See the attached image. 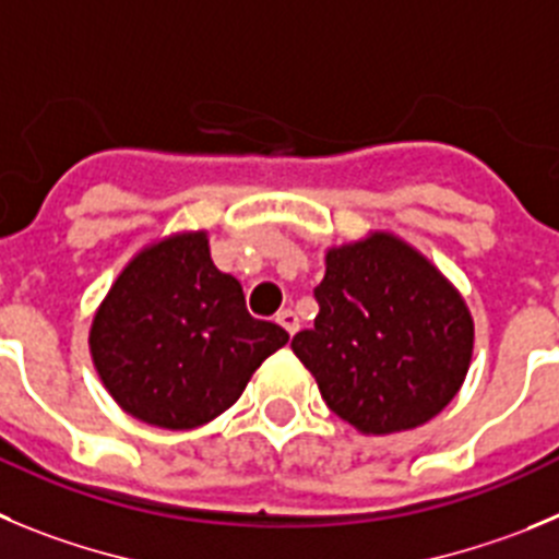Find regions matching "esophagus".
<instances>
[{
    "label": "esophagus",
    "instance_id": "obj_1",
    "mask_svg": "<svg viewBox=\"0 0 559 559\" xmlns=\"http://www.w3.org/2000/svg\"><path fill=\"white\" fill-rule=\"evenodd\" d=\"M275 320H278V325H284L286 334H298V329H300V317L295 314V311H292V309L278 311V317H275Z\"/></svg>",
    "mask_w": 559,
    "mask_h": 559
}]
</instances>
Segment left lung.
<instances>
[{"mask_svg":"<svg viewBox=\"0 0 559 559\" xmlns=\"http://www.w3.org/2000/svg\"><path fill=\"white\" fill-rule=\"evenodd\" d=\"M314 325L292 350L334 415L361 435L415 429L451 404L471 367L474 317L445 275L392 234L325 253Z\"/></svg>","mask_w":559,"mask_h":559,"instance_id":"8db88e82","label":"left lung"}]
</instances>
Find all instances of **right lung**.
Masks as SVG:
<instances>
[{
	"instance_id": "1",
	"label": "right lung",
	"mask_w": 559,
	"mask_h": 559,
	"mask_svg": "<svg viewBox=\"0 0 559 559\" xmlns=\"http://www.w3.org/2000/svg\"><path fill=\"white\" fill-rule=\"evenodd\" d=\"M286 340L281 325L250 317L242 284L214 267L205 230L139 250L88 331L110 399L135 420L173 431L198 429L234 406Z\"/></svg>"
}]
</instances>
